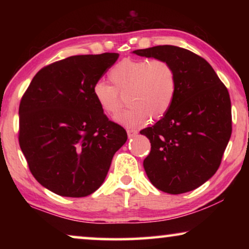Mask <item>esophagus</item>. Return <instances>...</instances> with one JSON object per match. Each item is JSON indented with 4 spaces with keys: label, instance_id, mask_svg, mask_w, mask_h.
<instances>
[{
    "label": "esophagus",
    "instance_id": "1",
    "mask_svg": "<svg viewBox=\"0 0 249 249\" xmlns=\"http://www.w3.org/2000/svg\"><path fill=\"white\" fill-rule=\"evenodd\" d=\"M127 134H128V137L129 138H131V137H134V136H136L138 134V131L136 130V129H131V128H129V129H127Z\"/></svg>",
    "mask_w": 249,
    "mask_h": 249
}]
</instances>
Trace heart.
Returning a JSON list of instances; mask_svg holds the SVG:
<instances>
[{
  "label": "heart",
  "instance_id": "heart-1",
  "mask_svg": "<svg viewBox=\"0 0 249 249\" xmlns=\"http://www.w3.org/2000/svg\"><path fill=\"white\" fill-rule=\"evenodd\" d=\"M107 76L111 85L104 81L94 85V100L105 114L113 117L122 107L121 95H125L129 107L115 119L124 127H139L149 119L159 120L172 107L178 79L168 61L124 59Z\"/></svg>",
  "mask_w": 249,
  "mask_h": 249
}]
</instances>
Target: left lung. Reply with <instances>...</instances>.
<instances>
[{
  "label": "left lung",
  "instance_id": "obj_1",
  "mask_svg": "<svg viewBox=\"0 0 249 249\" xmlns=\"http://www.w3.org/2000/svg\"><path fill=\"white\" fill-rule=\"evenodd\" d=\"M132 53L168 61L178 79L168 113L141 130L151 142L144 169L153 186L178 195L194 190L217 171L232 131L229 91L202 56L173 45Z\"/></svg>",
  "mask_w": 249,
  "mask_h": 249
}]
</instances>
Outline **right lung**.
<instances>
[{"mask_svg":"<svg viewBox=\"0 0 249 249\" xmlns=\"http://www.w3.org/2000/svg\"><path fill=\"white\" fill-rule=\"evenodd\" d=\"M118 53L73 55L44 67L19 105V145L43 187L85 197L100 188L115 152L127 142L93 96Z\"/></svg>","mask_w":249,"mask_h":249,"instance_id":"add662e5","label":"right lung"}]
</instances>
